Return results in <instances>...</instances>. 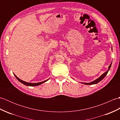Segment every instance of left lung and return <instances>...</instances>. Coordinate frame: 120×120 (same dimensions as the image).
<instances>
[{
  "mask_svg": "<svg viewBox=\"0 0 120 120\" xmlns=\"http://www.w3.org/2000/svg\"><path fill=\"white\" fill-rule=\"evenodd\" d=\"M111 64H112V63H111V64H110V65L109 66L108 70L106 72H105L104 74H103L101 75L99 78H97L96 80L93 81L92 82H89V83H85V82H81V83H83V84H85V85H94V84H96V83H98L99 82H100V81H101V80H103V79H104V78H105V77L106 76V75L107 74L108 71H109V70H110V68H111Z\"/></svg>",
  "mask_w": 120,
  "mask_h": 120,
  "instance_id": "8db88e82",
  "label": "left lung"
}]
</instances>
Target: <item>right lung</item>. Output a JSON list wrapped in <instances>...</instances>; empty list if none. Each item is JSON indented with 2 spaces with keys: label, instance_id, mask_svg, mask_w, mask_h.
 Returning a JSON list of instances; mask_svg holds the SVG:
<instances>
[{
  "label": "right lung",
  "instance_id": "obj_1",
  "mask_svg": "<svg viewBox=\"0 0 120 120\" xmlns=\"http://www.w3.org/2000/svg\"><path fill=\"white\" fill-rule=\"evenodd\" d=\"M14 76H15V77L18 80H19V82H21L22 83V84H24V85H26V86H39V85H41V84H42L43 83H44V82H46V81H47L48 79H47V80H44V81H42V82H38V83H30V82H26V81H23V80L20 79L18 78V77H17V76H16V75H15V74H14Z\"/></svg>",
  "mask_w": 120,
  "mask_h": 120
}]
</instances>
